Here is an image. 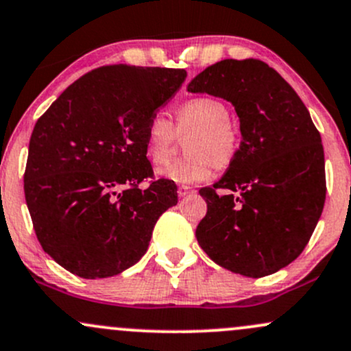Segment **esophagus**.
Listing matches in <instances>:
<instances>
[{
  "label": "esophagus",
  "mask_w": 351,
  "mask_h": 351,
  "mask_svg": "<svg viewBox=\"0 0 351 351\" xmlns=\"http://www.w3.org/2000/svg\"><path fill=\"white\" fill-rule=\"evenodd\" d=\"M193 193H195L193 188H190V186H178V196H180V198H184V196H190V195H193Z\"/></svg>",
  "instance_id": "34e87169"
}]
</instances>
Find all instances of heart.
Segmentation results:
<instances>
[{
  "mask_svg": "<svg viewBox=\"0 0 351 351\" xmlns=\"http://www.w3.org/2000/svg\"><path fill=\"white\" fill-rule=\"evenodd\" d=\"M176 133H193L188 140V158L173 161L158 175L169 182L193 184L205 182L217 167H226L238 152V133L230 123V110L221 99L195 98L176 113ZM175 141L171 121L155 113L145 126V153L149 163L161 167L169 160Z\"/></svg>",
  "mask_w": 351,
  "mask_h": 351,
  "instance_id": "1",
  "label": "heart"
}]
</instances>
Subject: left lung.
Returning a JSON list of instances; mask_svg holds the SVG:
<instances>
[{"instance_id": "left-lung-1", "label": "left lung", "mask_w": 351, "mask_h": 351, "mask_svg": "<svg viewBox=\"0 0 351 351\" xmlns=\"http://www.w3.org/2000/svg\"><path fill=\"white\" fill-rule=\"evenodd\" d=\"M190 93L223 98L240 119L241 143L221 180L199 190L203 252L250 278L271 275L303 252L325 205L322 136L306 106L258 60H223L191 80ZM223 187L226 195H218Z\"/></svg>"}]
</instances>
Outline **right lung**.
I'll list each match as a JSON object with an SVG mask.
<instances>
[{"instance_id": "add662e5", "label": "right lung", "mask_w": 351, "mask_h": 351, "mask_svg": "<svg viewBox=\"0 0 351 351\" xmlns=\"http://www.w3.org/2000/svg\"><path fill=\"white\" fill-rule=\"evenodd\" d=\"M186 71L113 64L69 84L36 121L25 196L41 246L82 278L141 260L158 218L178 203L175 182L152 178L145 126Z\"/></svg>"}]
</instances>
